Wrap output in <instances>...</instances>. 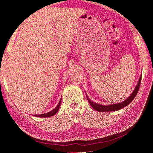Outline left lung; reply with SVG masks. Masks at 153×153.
<instances>
[{
	"label": "left lung",
	"mask_w": 153,
	"mask_h": 153,
	"mask_svg": "<svg viewBox=\"0 0 153 153\" xmlns=\"http://www.w3.org/2000/svg\"><path fill=\"white\" fill-rule=\"evenodd\" d=\"M141 79H142V76H140V79H139V80H138V84H137V87H135V90H134L133 92H132V94L129 96L126 100L123 101L122 103L105 106V105H100L98 103H94L93 101H92L89 98H88V96L86 95L87 99L88 101H89V103L92 107L93 108L94 110H96V111H98V112H112V111L119 110L120 109H122V108H124L125 106H126L127 105H128L133 100V99L135 98L137 94L138 93V89H139V88H140Z\"/></svg>",
	"instance_id": "8db88e82"
}]
</instances>
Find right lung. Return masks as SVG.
<instances>
[{
    "label": "right lung",
    "instance_id": "obj_1",
    "mask_svg": "<svg viewBox=\"0 0 153 153\" xmlns=\"http://www.w3.org/2000/svg\"><path fill=\"white\" fill-rule=\"evenodd\" d=\"M61 101H59V104L57 105L56 107H55L53 110L50 111V112H48V113H46V114H41V115H34V116L36 117H50V116H52V115H55V114H56L57 112V111L60 107V105H61Z\"/></svg>",
    "mask_w": 153,
    "mask_h": 153
}]
</instances>
